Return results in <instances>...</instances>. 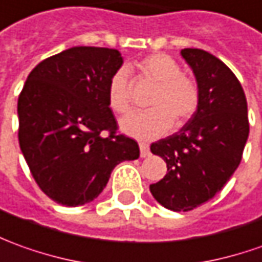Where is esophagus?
<instances>
[{"label":"esophagus","instance_id":"34e87169","mask_svg":"<svg viewBox=\"0 0 262 262\" xmlns=\"http://www.w3.org/2000/svg\"><path fill=\"white\" fill-rule=\"evenodd\" d=\"M139 147H140V156H142V158L149 156V154H150V149H149V145H147V143H145V142H140V143H139Z\"/></svg>","mask_w":262,"mask_h":262}]
</instances>
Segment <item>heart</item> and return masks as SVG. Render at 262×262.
I'll return each mask as SVG.
<instances>
[{
  "mask_svg": "<svg viewBox=\"0 0 262 262\" xmlns=\"http://www.w3.org/2000/svg\"><path fill=\"white\" fill-rule=\"evenodd\" d=\"M142 77L156 84L146 112L133 113L120 122V129L132 138H159L173 126L182 127L196 115L201 104V89L196 80L182 73V67L166 54H152L135 64ZM108 107L117 115L132 108V99L126 70L113 73L107 86Z\"/></svg>",
  "mask_w": 262,
  "mask_h": 262,
  "instance_id": "heart-1",
  "label": "heart"
}]
</instances>
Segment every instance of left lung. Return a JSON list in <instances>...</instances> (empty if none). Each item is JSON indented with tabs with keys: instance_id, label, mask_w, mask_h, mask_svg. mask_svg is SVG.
I'll return each instance as SVG.
<instances>
[{
	"instance_id": "obj_1",
	"label": "left lung",
	"mask_w": 262,
	"mask_h": 262,
	"mask_svg": "<svg viewBox=\"0 0 262 262\" xmlns=\"http://www.w3.org/2000/svg\"><path fill=\"white\" fill-rule=\"evenodd\" d=\"M201 89L196 115L179 132L150 145L168 173L150 185L154 198L170 211L186 212L213 198L243 158L250 133L247 99L236 76L208 51L183 49Z\"/></svg>"
}]
</instances>
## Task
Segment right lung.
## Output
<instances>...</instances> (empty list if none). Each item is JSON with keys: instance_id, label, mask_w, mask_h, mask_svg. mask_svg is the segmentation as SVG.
<instances>
[{"instance_id": "add662e5", "label": "right lung", "mask_w": 262, "mask_h": 262, "mask_svg": "<svg viewBox=\"0 0 262 262\" xmlns=\"http://www.w3.org/2000/svg\"><path fill=\"white\" fill-rule=\"evenodd\" d=\"M122 64L115 49L73 47L27 77L17 108L19 147L34 181L57 204L93 201L116 165L140 155L136 140L117 133L108 107V80Z\"/></svg>"}]
</instances>
